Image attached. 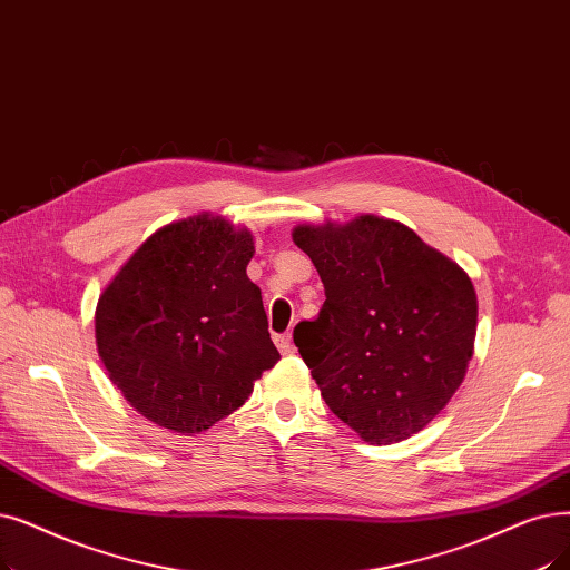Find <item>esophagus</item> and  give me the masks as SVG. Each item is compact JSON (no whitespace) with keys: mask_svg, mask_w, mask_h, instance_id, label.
I'll list each match as a JSON object with an SVG mask.
<instances>
[{"mask_svg":"<svg viewBox=\"0 0 570 570\" xmlns=\"http://www.w3.org/2000/svg\"><path fill=\"white\" fill-rule=\"evenodd\" d=\"M275 344H277V350H279L284 356L293 354V340H291V333H279V335H275Z\"/></svg>","mask_w":570,"mask_h":570,"instance_id":"esophagus-1","label":"esophagus"}]
</instances>
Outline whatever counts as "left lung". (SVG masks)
Instances as JSON below:
<instances>
[{"mask_svg": "<svg viewBox=\"0 0 570 570\" xmlns=\"http://www.w3.org/2000/svg\"><path fill=\"white\" fill-rule=\"evenodd\" d=\"M326 303L293 342L326 405L370 444L422 431L465 377L478 295L465 272L377 216L298 226Z\"/></svg>", "mask_w": 570, "mask_h": 570, "instance_id": "1", "label": "left lung"}]
</instances>
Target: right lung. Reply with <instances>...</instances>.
Segmentation results:
<instances>
[{
    "label": "right lung",
    "mask_w": 570,
    "mask_h": 570,
    "mask_svg": "<svg viewBox=\"0 0 570 570\" xmlns=\"http://www.w3.org/2000/svg\"><path fill=\"white\" fill-rule=\"evenodd\" d=\"M252 256V233L186 218L148 237L100 295L97 352L154 424L207 431L279 361L261 291L246 277Z\"/></svg>",
    "instance_id": "right-lung-1"
}]
</instances>
